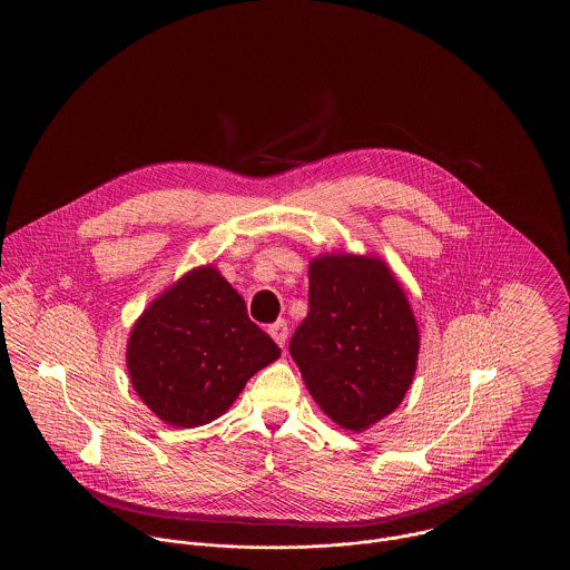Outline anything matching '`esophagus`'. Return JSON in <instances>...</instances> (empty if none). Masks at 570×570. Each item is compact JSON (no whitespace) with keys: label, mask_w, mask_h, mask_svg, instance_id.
<instances>
[{"label":"esophagus","mask_w":570,"mask_h":570,"mask_svg":"<svg viewBox=\"0 0 570 570\" xmlns=\"http://www.w3.org/2000/svg\"><path fill=\"white\" fill-rule=\"evenodd\" d=\"M267 331H269V335L275 340L277 346H284V344H286V340H288V325H286L284 318L272 323V325L267 326Z\"/></svg>","instance_id":"34e87169"}]
</instances>
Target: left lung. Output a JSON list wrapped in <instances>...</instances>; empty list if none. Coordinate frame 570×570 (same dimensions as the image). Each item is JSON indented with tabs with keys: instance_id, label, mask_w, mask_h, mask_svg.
<instances>
[{
	"instance_id": "obj_1",
	"label": "left lung",
	"mask_w": 570,
	"mask_h": 570,
	"mask_svg": "<svg viewBox=\"0 0 570 570\" xmlns=\"http://www.w3.org/2000/svg\"><path fill=\"white\" fill-rule=\"evenodd\" d=\"M419 328L389 267L335 254L309 265L307 316L291 356L328 419L351 432L402 404L416 370Z\"/></svg>"
}]
</instances>
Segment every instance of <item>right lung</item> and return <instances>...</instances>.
Masks as SVG:
<instances>
[{
	"label": "right lung",
	"instance_id": "1",
	"mask_svg": "<svg viewBox=\"0 0 570 570\" xmlns=\"http://www.w3.org/2000/svg\"><path fill=\"white\" fill-rule=\"evenodd\" d=\"M277 356V344L249 321L242 295L214 267H200L136 321L128 372L164 423L198 428L226 412L245 382Z\"/></svg>",
	"mask_w": 570,
	"mask_h": 570
}]
</instances>
